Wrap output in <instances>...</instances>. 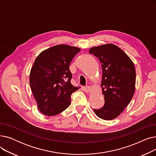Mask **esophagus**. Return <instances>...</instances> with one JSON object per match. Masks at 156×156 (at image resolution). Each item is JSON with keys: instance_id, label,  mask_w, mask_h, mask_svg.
<instances>
[{"instance_id": "obj_1", "label": "esophagus", "mask_w": 156, "mask_h": 156, "mask_svg": "<svg viewBox=\"0 0 156 156\" xmlns=\"http://www.w3.org/2000/svg\"><path fill=\"white\" fill-rule=\"evenodd\" d=\"M83 90L85 92H86V93H88V92H90V90H91V88L89 86L84 87H83Z\"/></svg>"}]
</instances>
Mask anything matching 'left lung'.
Masks as SVG:
<instances>
[{
  "mask_svg": "<svg viewBox=\"0 0 156 156\" xmlns=\"http://www.w3.org/2000/svg\"><path fill=\"white\" fill-rule=\"evenodd\" d=\"M89 53L99 59L102 69L101 87L105 103L102 108L94 109V113L104 120L114 119L125 110L134 95L135 66L122 49L112 44L92 47Z\"/></svg>",
  "mask_w": 156,
  "mask_h": 156,
  "instance_id": "1",
  "label": "left lung"
}]
</instances>
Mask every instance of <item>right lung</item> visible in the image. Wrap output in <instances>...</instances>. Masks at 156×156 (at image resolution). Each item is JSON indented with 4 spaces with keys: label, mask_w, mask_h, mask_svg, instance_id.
<instances>
[{
    "label": "right lung",
    "mask_w": 156,
    "mask_h": 156,
    "mask_svg": "<svg viewBox=\"0 0 156 156\" xmlns=\"http://www.w3.org/2000/svg\"><path fill=\"white\" fill-rule=\"evenodd\" d=\"M80 48L57 45L41 52L33 64L30 85L39 111L47 116L57 115L71 104L72 93L80 87L71 83L69 65Z\"/></svg>",
    "instance_id": "obj_1"
}]
</instances>
